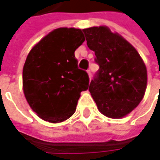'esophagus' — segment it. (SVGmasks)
<instances>
[{"mask_svg":"<svg viewBox=\"0 0 160 160\" xmlns=\"http://www.w3.org/2000/svg\"><path fill=\"white\" fill-rule=\"evenodd\" d=\"M87 73H88V76H89V79L91 80V78H92V72H91V70H88L87 71Z\"/></svg>","mask_w":160,"mask_h":160,"instance_id":"34e87169","label":"esophagus"}]
</instances>
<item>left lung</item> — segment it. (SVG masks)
<instances>
[{"label":"left lung","instance_id":"1","mask_svg":"<svg viewBox=\"0 0 160 160\" xmlns=\"http://www.w3.org/2000/svg\"><path fill=\"white\" fill-rule=\"evenodd\" d=\"M83 32L100 67L90 83L92 97L104 116L124 118L144 96L147 87L144 62L131 43L107 27L85 28Z\"/></svg>","mask_w":160,"mask_h":160}]
</instances>
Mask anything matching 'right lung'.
<instances>
[{
  "label": "right lung",
  "mask_w": 160,
  "mask_h": 160,
  "mask_svg": "<svg viewBox=\"0 0 160 160\" xmlns=\"http://www.w3.org/2000/svg\"><path fill=\"white\" fill-rule=\"evenodd\" d=\"M84 40L81 29L57 28L28 53L23 68V91L42 119L59 123L69 118L81 92L88 89V74L78 68L75 57Z\"/></svg>",
  "instance_id": "obj_1"
}]
</instances>
